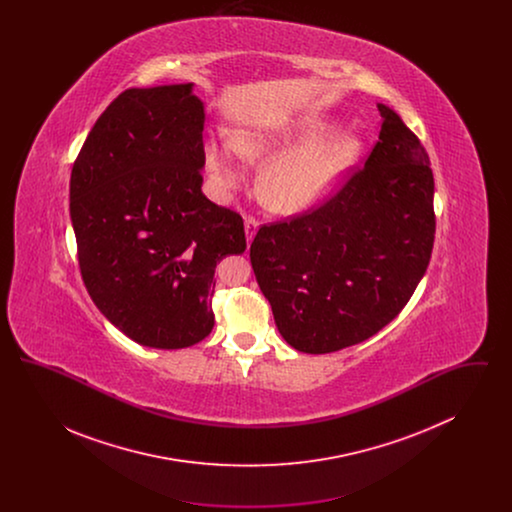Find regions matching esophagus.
Instances as JSON below:
<instances>
[{
	"mask_svg": "<svg viewBox=\"0 0 512 512\" xmlns=\"http://www.w3.org/2000/svg\"><path fill=\"white\" fill-rule=\"evenodd\" d=\"M257 230H259V222L253 219V217H247V219H245V240H247V244L253 242Z\"/></svg>",
	"mask_w": 512,
	"mask_h": 512,
	"instance_id": "obj_1",
	"label": "esophagus"
}]
</instances>
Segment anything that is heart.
Masks as SVG:
<instances>
[{
  "label": "heart",
  "mask_w": 512,
  "mask_h": 512,
  "mask_svg": "<svg viewBox=\"0 0 512 512\" xmlns=\"http://www.w3.org/2000/svg\"><path fill=\"white\" fill-rule=\"evenodd\" d=\"M363 153L361 134L340 130L334 119L303 117L236 130L230 140H211L205 165L213 182L228 192L244 182L238 157L267 163L257 182L261 201L278 215L297 217L334 194Z\"/></svg>",
  "instance_id": "obj_1"
}]
</instances>
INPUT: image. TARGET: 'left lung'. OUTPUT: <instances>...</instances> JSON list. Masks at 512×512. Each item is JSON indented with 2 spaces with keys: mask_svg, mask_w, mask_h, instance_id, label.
I'll return each instance as SVG.
<instances>
[{
  "mask_svg": "<svg viewBox=\"0 0 512 512\" xmlns=\"http://www.w3.org/2000/svg\"><path fill=\"white\" fill-rule=\"evenodd\" d=\"M380 136L340 194L249 249L280 336L322 355L361 343L401 313L434 247V174L420 140L384 103Z\"/></svg>",
  "mask_w": 512,
  "mask_h": 512,
  "instance_id": "left-lung-1",
  "label": "left lung"
}]
</instances>
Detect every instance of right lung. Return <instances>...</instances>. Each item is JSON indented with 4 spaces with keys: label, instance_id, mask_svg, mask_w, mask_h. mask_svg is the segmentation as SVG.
<instances>
[{
    "label": "right lung",
    "instance_id": "add662e5",
    "mask_svg": "<svg viewBox=\"0 0 512 512\" xmlns=\"http://www.w3.org/2000/svg\"><path fill=\"white\" fill-rule=\"evenodd\" d=\"M205 105L194 82L124 90L74 161L71 222L86 290L130 340L184 349L215 326V267L244 220L201 192Z\"/></svg>",
    "mask_w": 512,
    "mask_h": 512
}]
</instances>
